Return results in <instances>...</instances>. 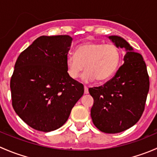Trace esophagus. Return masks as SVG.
<instances>
[{
  "label": "esophagus",
  "instance_id": "obj_1",
  "mask_svg": "<svg viewBox=\"0 0 157 157\" xmlns=\"http://www.w3.org/2000/svg\"><path fill=\"white\" fill-rule=\"evenodd\" d=\"M84 93H85V94H88V93H89L88 88L86 87V86H84Z\"/></svg>",
  "mask_w": 157,
  "mask_h": 157
}]
</instances>
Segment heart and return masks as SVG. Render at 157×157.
Listing matches in <instances>:
<instances>
[{
  "label": "heart",
  "mask_w": 157,
  "mask_h": 157,
  "mask_svg": "<svg viewBox=\"0 0 157 157\" xmlns=\"http://www.w3.org/2000/svg\"><path fill=\"white\" fill-rule=\"evenodd\" d=\"M121 61V52L114 45L88 42L77 47L75 55L66 58V67L69 77L73 79L82 74L83 81L89 83L97 79L105 81L115 73Z\"/></svg>",
  "instance_id": "1"
}]
</instances>
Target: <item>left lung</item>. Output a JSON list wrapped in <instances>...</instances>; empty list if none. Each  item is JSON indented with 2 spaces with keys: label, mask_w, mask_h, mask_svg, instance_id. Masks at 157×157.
<instances>
[{
  "label": "left lung",
  "mask_w": 157,
  "mask_h": 157,
  "mask_svg": "<svg viewBox=\"0 0 157 157\" xmlns=\"http://www.w3.org/2000/svg\"><path fill=\"white\" fill-rule=\"evenodd\" d=\"M108 38L115 46L124 48V64L103 86L89 89L94 100L90 115L99 131L116 134L139 121L144 110L150 81L142 55L123 38Z\"/></svg>",
  "instance_id": "left-lung-1"
}]
</instances>
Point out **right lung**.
Segmentation results:
<instances>
[{
  "instance_id": "obj_1",
  "label": "right lung",
  "mask_w": 157,
  "mask_h": 157,
  "mask_svg": "<svg viewBox=\"0 0 157 157\" xmlns=\"http://www.w3.org/2000/svg\"><path fill=\"white\" fill-rule=\"evenodd\" d=\"M73 39L42 36L20 53L10 80L13 108L25 123L49 132L61 128L84 93L69 77L66 58Z\"/></svg>"
}]
</instances>
